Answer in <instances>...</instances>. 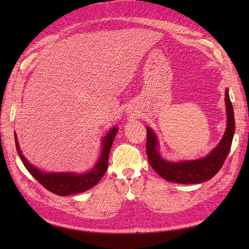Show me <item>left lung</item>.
<instances>
[{
	"label": "left lung",
	"instance_id": "1",
	"mask_svg": "<svg viewBox=\"0 0 249 249\" xmlns=\"http://www.w3.org/2000/svg\"><path fill=\"white\" fill-rule=\"evenodd\" d=\"M225 106L227 125L223 137L218 145L205 158L193 160L169 161L162 159L160 153V142L153 130L146 127L147 140L146 152L149 164L163 179L178 184H201L211 179L223 165L230 151L235 132L233 106L229 97V90H225Z\"/></svg>",
	"mask_w": 249,
	"mask_h": 249
}]
</instances>
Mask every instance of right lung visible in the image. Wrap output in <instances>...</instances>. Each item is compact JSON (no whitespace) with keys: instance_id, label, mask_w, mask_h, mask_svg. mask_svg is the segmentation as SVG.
Wrapping results in <instances>:
<instances>
[{"instance_id":"1","label":"right lung","mask_w":249,"mask_h":249,"mask_svg":"<svg viewBox=\"0 0 249 249\" xmlns=\"http://www.w3.org/2000/svg\"><path fill=\"white\" fill-rule=\"evenodd\" d=\"M118 132V127H113L109 130V132L104 136L102 139V151L101 155L90 171L83 174H76L72 172H63V173H46L42 172L41 169L31 164L25 156L22 154V151L19 146L18 138L16 132L15 136V144L17 152L20 156L22 162L24 163L27 171L39 181L40 184L50 191L58 196H69L78 193H83L90 188L95 187L100 179L104 177L108 168L109 161V153L112 147L113 142L115 140L116 134Z\"/></svg>"}]
</instances>
